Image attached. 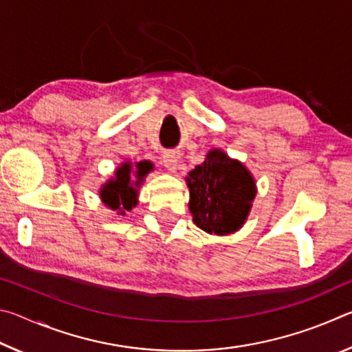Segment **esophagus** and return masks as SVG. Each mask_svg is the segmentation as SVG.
Wrapping results in <instances>:
<instances>
[{
  "instance_id": "obj_1",
  "label": "esophagus",
  "mask_w": 352,
  "mask_h": 352,
  "mask_svg": "<svg viewBox=\"0 0 352 352\" xmlns=\"http://www.w3.org/2000/svg\"><path fill=\"white\" fill-rule=\"evenodd\" d=\"M163 164H164L166 169L174 172L177 169V166H178V152H174V151L164 152Z\"/></svg>"
}]
</instances>
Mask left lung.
<instances>
[{
	"mask_svg": "<svg viewBox=\"0 0 352 352\" xmlns=\"http://www.w3.org/2000/svg\"><path fill=\"white\" fill-rule=\"evenodd\" d=\"M189 211L194 223L210 234H230L239 230L252 208L256 184L236 160L214 148L200 166L189 172Z\"/></svg>",
	"mask_w": 352,
	"mask_h": 352,
	"instance_id": "obj_1",
	"label": "left lung"
}]
</instances>
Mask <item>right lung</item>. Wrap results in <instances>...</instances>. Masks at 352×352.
I'll use <instances>...</instances> for the list:
<instances>
[{
    "label": "right lung",
    "mask_w": 352,
    "mask_h": 352,
    "mask_svg": "<svg viewBox=\"0 0 352 352\" xmlns=\"http://www.w3.org/2000/svg\"><path fill=\"white\" fill-rule=\"evenodd\" d=\"M132 169L133 168L130 163L122 164V168H118L116 170L115 180H110L100 189V199L104 200V204L110 206L111 210H121V214H124V210L130 211L136 205V195H138L136 188L142 183V178L146 177V174H148V170H152V163H136L135 174L138 180L135 183L130 180Z\"/></svg>",
    "instance_id": "1"
}]
</instances>
